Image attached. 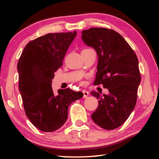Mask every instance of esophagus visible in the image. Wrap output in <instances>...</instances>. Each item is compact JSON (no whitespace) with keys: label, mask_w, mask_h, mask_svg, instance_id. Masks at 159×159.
Listing matches in <instances>:
<instances>
[{"label":"esophagus","mask_w":159,"mask_h":159,"mask_svg":"<svg viewBox=\"0 0 159 159\" xmlns=\"http://www.w3.org/2000/svg\"><path fill=\"white\" fill-rule=\"evenodd\" d=\"M83 92V98H87V96H89V92H87V91H86V90H84Z\"/></svg>","instance_id":"esophagus-1"}]
</instances>
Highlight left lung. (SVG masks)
I'll use <instances>...</instances> for the list:
<instances>
[{
  "label": "left lung",
  "mask_w": 159,
  "mask_h": 159,
  "mask_svg": "<svg viewBox=\"0 0 159 159\" xmlns=\"http://www.w3.org/2000/svg\"><path fill=\"white\" fill-rule=\"evenodd\" d=\"M84 43L96 50L98 61L94 85L102 84L109 94L97 98L98 107L92 115L98 126L113 130L122 125L136 105L141 82L139 61L134 50L121 35L106 28H90L82 31Z\"/></svg>",
  "instance_id": "1"
}]
</instances>
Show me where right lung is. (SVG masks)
<instances>
[{"label": "right lung", "mask_w": 159, "mask_h": 159, "mask_svg": "<svg viewBox=\"0 0 159 159\" xmlns=\"http://www.w3.org/2000/svg\"><path fill=\"white\" fill-rule=\"evenodd\" d=\"M76 31L48 33L29 42L20 56L19 91L29 120L43 132H53L65 124L68 107L83 96L70 88L55 94L51 86Z\"/></svg>", "instance_id": "add662e5"}]
</instances>
